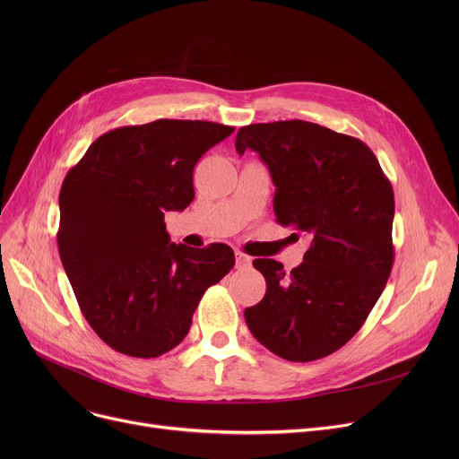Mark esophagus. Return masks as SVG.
Here are the masks:
<instances>
[{"mask_svg":"<svg viewBox=\"0 0 459 459\" xmlns=\"http://www.w3.org/2000/svg\"><path fill=\"white\" fill-rule=\"evenodd\" d=\"M251 256L242 253V251H236V268H249L251 266Z\"/></svg>","mask_w":459,"mask_h":459,"instance_id":"obj_1","label":"esophagus"}]
</instances>
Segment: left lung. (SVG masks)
Returning a JSON list of instances; mask_svg holds the SVG:
<instances>
[{
  "label": "left lung",
  "instance_id": "8db88e82",
  "mask_svg": "<svg viewBox=\"0 0 459 459\" xmlns=\"http://www.w3.org/2000/svg\"><path fill=\"white\" fill-rule=\"evenodd\" d=\"M246 149L270 169L277 223L312 242L290 273L272 258L253 262L266 296L244 316L262 346L308 363L342 348L387 284L394 191L363 141L307 120L239 128L236 151Z\"/></svg>",
  "mask_w": 459,
  "mask_h": 459
}]
</instances>
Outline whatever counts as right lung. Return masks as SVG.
Returning a JSON list of instances; mask_svg holds the SVG:
<instances>
[{
	"label": "right lung",
	"mask_w": 459,
	"mask_h": 459,
	"mask_svg": "<svg viewBox=\"0 0 459 459\" xmlns=\"http://www.w3.org/2000/svg\"><path fill=\"white\" fill-rule=\"evenodd\" d=\"M232 132L175 118L115 128L66 173L59 256L85 320L115 351L151 359L178 346L206 288L234 266L229 246H177L163 221L189 206L193 167Z\"/></svg>",
	"instance_id": "1"
}]
</instances>
